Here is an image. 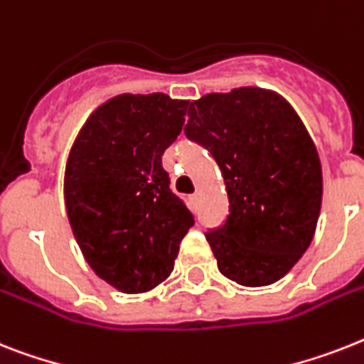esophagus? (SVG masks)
I'll return each mask as SVG.
<instances>
[{"label": "esophagus", "mask_w": 364, "mask_h": 364, "mask_svg": "<svg viewBox=\"0 0 364 364\" xmlns=\"http://www.w3.org/2000/svg\"><path fill=\"white\" fill-rule=\"evenodd\" d=\"M200 200H202V194H200V192H194V194H191V196H188V202H191V205L194 209L200 208Z\"/></svg>", "instance_id": "34e87169"}]
</instances>
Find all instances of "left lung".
I'll list each match as a JSON object with an SVG mask.
<instances>
[{
  "label": "left lung",
  "mask_w": 364,
  "mask_h": 364,
  "mask_svg": "<svg viewBox=\"0 0 364 364\" xmlns=\"http://www.w3.org/2000/svg\"><path fill=\"white\" fill-rule=\"evenodd\" d=\"M185 134L217 161L230 215L205 232L218 271L241 286L282 279L309 249L321 208L320 156L284 99L259 87L211 93Z\"/></svg>",
  "instance_id": "1"
}]
</instances>
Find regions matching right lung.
<instances>
[{
    "label": "right lung",
    "mask_w": 364,
    "mask_h": 364,
    "mask_svg": "<svg viewBox=\"0 0 364 364\" xmlns=\"http://www.w3.org/2000/svg\"><path fill=\"white\" fill-rule=\"evenodd\" d=\"M187 100L119 95L82 127L65 170V205L85 262L125 294L172 273L194 215L170 188L162 155L179 136Z\"/></svg>",
    "instance_id": "right-lung-1"
}]
</instances>
